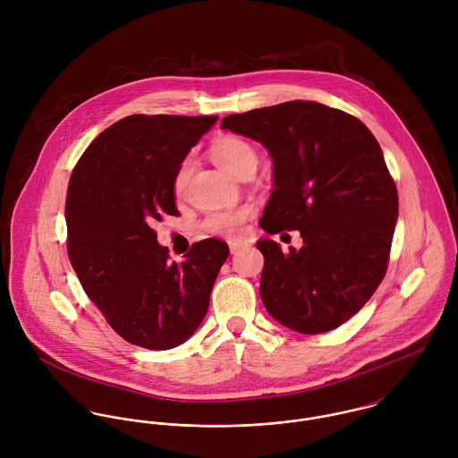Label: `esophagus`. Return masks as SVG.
<instances>
[{
  "label": "esophagus",
  "instance_id": "1",
  "mask_svg": "<svg viewBox=\"0 0 458 458\" xmlns=\"http://www.w3.org/2000/svg\"><path fill=\"white\" fill-rule=\"evenodd\" d=\"M247 249V242H238V240H231L229 242V250H231V254H238V252H242V250H245Z\"/></svg>",
  "mask_w": 458,
  "mask_h": 458
}]
</instances>
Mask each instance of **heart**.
I'll return each instance as SVG.
<instances>
[{"label":"heart","mask_w":458,"mask_h":458,"mask_svg":"<svg viewBox=\"0 0 458 458\" xmlns=\"http://www.w3.org/2000/svg\"><path fill=\"white\" fill-rule=\"evenodd\" d=\"M211 157H213L215 164L222 171L229 173L231 176H234L245 164L258 160L254 148L247 140H243L240 137H233V135L218 139L211 146ZM187 178H189V162H185L180 167V171L174 178V196H183ZM250 213H252V209L249 206L218 209V211L209 213L202 225L208 233L216 234V236H238L243 231V225H245L247 218L250 216Z\"/></svg>","instance_id":"heart-1"}]
</instances>
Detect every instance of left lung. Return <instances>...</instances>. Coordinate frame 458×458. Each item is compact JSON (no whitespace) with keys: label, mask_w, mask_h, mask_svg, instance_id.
Returning a JSON list of instances; mask_svg holds the SVG:
<instances>
[{"label":"left lung","mask_w":458,"mask_h":458,"mask_svg":"<svg viewBox=\"0 0 458 458\" xmlns=\"http://www.w3.org/2000/svg\"><path fill=\"white\" fill-rule=\"evenodd\" d=\"M220 127L273 160L259 225L303 238L289 254L269 238L256 243L267 314L303 335L344 325L376 293L392 249L398 196L379 142L358 118L310 100L229 114Z\"/></svg>","instance_id":"left-lung-1"}]
</instances>
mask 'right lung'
Listing matches in <instances>:
<instances>
[{
  "label": "right lung",
  "instance_id": "1",
  "mask_svg": "<svg viewBox=\"0 0 458 458\" xmlns=\"http://www.w3.org/2000/svg\"><path fill=\"white\" fill-rule=\"evenodd\" d=\"M218 116L133 114L102 131L77 162L66 192L68 258L89 300L127 342L165 351L202 323L229 256L225 242L192 245L169 261L153 224L178 215L174 178Z\"/></svg>",
  "mask_w": 458,
  "mask_h": 458
}]
</instances>
